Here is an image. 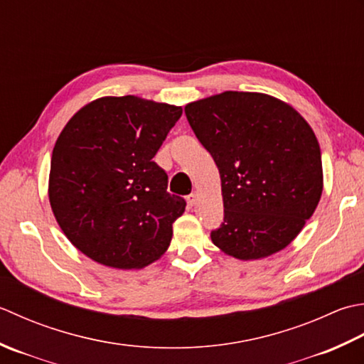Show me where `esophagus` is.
<instances>
[{"label": "esophagus", "mask_w": 364, "mask_h": 364, "mask_svg": "<svg viewBox=\"0 0 364 364\" xmlns=\"http://www.w3.org/2000/svg\"><path fill=\"white\" fill-rule=\"evenodd\" d=\"M196 201H198V195H196V193H191V195H188V196H187V203H188V205H190V207L195 205V204H196Z\"/></svg>", "instance_id": "34e87169"}]
</instances>
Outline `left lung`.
Segmentation results:
<instances>
[{
  "instance_id": "left-lung-1",
  "label": "left lung",
  "mask_w": 364,
  "mask_h": 364,
  "mask_svg": "<svg viewBox=\"0 0 364 364\" xmlns=\"http://www.w3.org/2000/svg\"><path fill=\"white\" fill-rule=\"evenodd\" d=\"M185 116L221 177L225 217L212 242L243 261L286 248L322 195L313 129L287 103L257 92L193 102Z\"/></svg>"
}]
</instances>
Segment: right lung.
I'll list each match as a JSON object with an SVG mask.
<instances>
[{"mask_svg":"<svg viewBox=\"0 0 364 364\" xmlns=\"http://www.w3.org/2000/svg\"><path fill=\"white\" fill-rule=\"evenodd\" d=\"M181 116V107L135 95L103 97L61 132L51 155V210L92 261L141 269L169 247L187 203L166 191L168 174L152 159Z\"/></svg>","mask_w":364,"mask_h":364,"instance_id":"obj_1","label":"right lung"}]
</instances>
